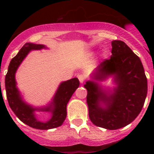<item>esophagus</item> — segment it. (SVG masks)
<instances>
[{
	"mask_svg": "<svg viewBox=\"0 0 154 154\" xmlns=\"http://www.w3.org/2000/svg\"><path fill=\"white\" fill-rule=\"evenodd\" d=\"M78 78L80 82V83H83L85 79V75H79L78 76Z\"/></svg>",
	"mask_w": 154,
	"mask_h": 154,
	"instance_id": "1",
	"label": "esophagus"
}]
</instances>
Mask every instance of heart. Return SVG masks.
I'll list each match as a JSON object with an SVG mask.
<instances>
[{
    "mask_svg": "<svg viewBox=\"0 0 154 154\" xmlns=\"http://www.w3.org/2000/svg\"><path fill=\"white\" fill-rule=\"evenodd\" d=\"M106 56H107V53L106 52V51L103 52V54H102V57H103V58H106Z\"/></svg>",
    "mask_w": 154,
    "mask_h": 154,
    "instance_id": "1",
    "label": "heart"
}]
</instances>
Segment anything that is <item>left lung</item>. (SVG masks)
<instances>
[{"instance_id":"left-lung-1","label":"left lung","mask_w":154,"mask_h":154,"mask_svg":"<svg viewBox=\"0 0 154 154\" xmlns=\"http://www.w3.org/2000/svg\"><path fill=\"white\" fill-rule=\"evenodd\" d=\"M114 78L112 91L98 81ZM85 82L86 102L92 123L117 130L133 122L142 110L147 94V79L140 59L122 41L112 42V55L98 65Z\"/></svg>"}]
</instances>
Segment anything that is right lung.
<instances>
[{
  "label": "right lung",
  "instance_id": "add662e5",
  "mask_svg": "<svg viewBox=\"0 0 154 154\" xmlns=\"http://www.w3.org/2000/svg\"><path fill=\"white\" fill-rule=\"evenodd\" d=\"M42 48H46L45 45L32 43H26L21 48L9 64L8 73L5 76V89L9 106L21 122L38 130H49L62 126L65 121L67 116L66 106L72 94L79 86V81L77 78H73L61 82L51 102L46 106L37 108L24 102L17 87L15 73L30 51ZM35 111L51 112V119L46 122L38 121L36 118Z\"/></svg>",
  "mask_w": 154,
  "mask_h": 154
}]
</instances>
